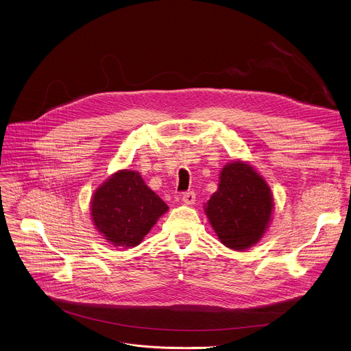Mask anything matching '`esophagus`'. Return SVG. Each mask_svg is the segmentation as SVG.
<instances>
[{
  "instance_id": "obj_1",
  "label": "esophagus",
  "mask_w": 351,
  "mask_h": 351,
  "mask_svg": "<svg viewBox=\"0 0 351 351\" xmlns=\"http://www.w3.org/2000/svg\"><path fill=\"white\" fill-rule=\"evenodd\" d=\"M182 199H183V203L187 204V206L194 204V202H195V194H194V191H184L183 195H182Z\"/></svg>"
}]
</instances>
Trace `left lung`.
<instances>
[{
  "label": "left lung",
  "instance_id": "8db88e82",
  "mask_svg": "<svg viewBox=\"0 0 351 351\" xmlns=\"http://www.w3.org/2000/svg\"><path fill=\"white\" fill-rule=\"evenodd\" d=\"M272 204L267 182L252 167L236 161L222 169L219 187L208 199L206 214L226 247L245 250L265 233Z\"/></svg>",
  "mask_w": 351,
  "mask_h": 351
}]
</instances>
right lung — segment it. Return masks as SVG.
Wrapping results in <instances>:
<instances>
[{"mask_svg": "<svg viewBox=\"0 0 351 351\" xmlns=\"http://www.w3.org/2000/svg\"><path fill=\"white\" fill-rule=\"evenodd\" d=\"M168 206L133 171H119L94 193L95 228L118 247H134L152 230Z\"/></svg>", "mask_w": 351, "mask_h": 351, "instance_id": "add662e5", "label": "right lung"}]
</instances>
